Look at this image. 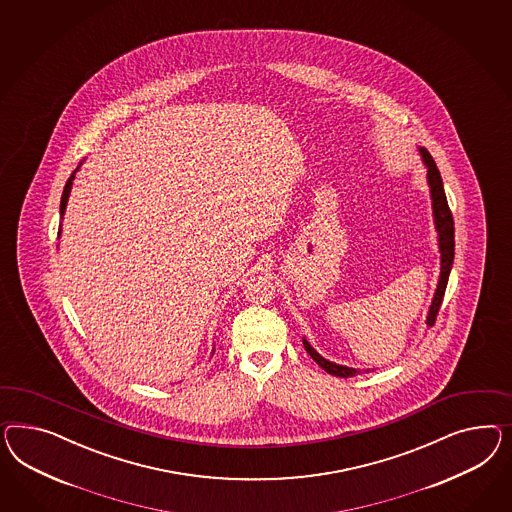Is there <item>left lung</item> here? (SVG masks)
Instances as JSON below:
<instances>
[{
    "label": "left lung",
    "instance_id": "8db88e82",
    "mask_svg": "<svg viewBox=\"0 0 512 512\" xmlns=\"http://www.w3.org/2000/svg\"><path fill=\"white\" fill-rule=\"evenodd\" d=\"M419 151H421L423 162L426 164V168H428V176L426 177H428V185H430L434 224H436V230H438L439 252H441V273H439L438 288H436L432 305H430V310H428V318H426V325H434L436 318H438L439 307H441L445 288H447V280H449V275H451V267H453L454 262V220L453 213H451L449 204H447V196H445V190H443V181H441V176H439L436 162H434L432 155L424 147H419ZM303 344H305V350H307L308 355L318 365L322 366L325 372H329L331 376H336V378H353V376L359 374V370H355V368L336 365V363L323 359L322 355L308 344L307 338H303Z\"/></svg>",
    "mask_w": 512,
    "mask_h": 512
}]
</instances>
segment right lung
<instances>
[{"instance_id":"1","label":"right lung","mask_w":512,"mask_h":512,"mask_svg":"<svg viewBox=\"0 0 512 512\" xmlns=\"http://www.w3.org/2000/svg\"><path fill=\"white\" fill-rule=\"evenodd\" d=\"M82 164V162H80ZM80 168V166H78ZM78 168L74 170L71 177L67 179V183H65V189H63V194H61V204H59V215L63 217V213H65V207H67V200H69V194H71V187H73L74 174L78 172Z\"/></svg>"}]
</instances>
